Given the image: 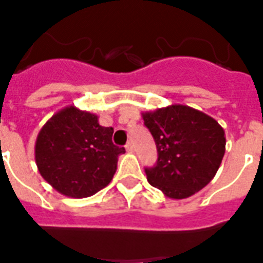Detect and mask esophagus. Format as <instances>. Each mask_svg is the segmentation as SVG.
Listing matches in <instances>:
<instances>
[{
    "label": "esophagus",
    "instance_id": "34e87169",
    "mask_svg": "<svg viewBox=\"0 0 263 263\" xmlns=\"http://www.w3.org/2000/svg\"><path fill=\"white\" fill-rule=\"evenodd\" d=\"M125 149H127V152H131V153L135 150V146H134V142H132V140H129L127 145H125Z\"/></svg>",
    "mask_w": 263,
    "mask_h": 263
}]
</instances>
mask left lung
<instances>
[{
    "label": "left lung",
    "mask_w": 263,
    "mask_h": 263,
    "mask_svg": "<svg viewBox=\"0 0 263 263\" xmlns=\"http://www.w3.org/2000/svg\"><path fill=\"white\" fill-rule=\"evenodd\" d=\"M157 146V164L146 168L149 183L174 200L207 186L225 154L223 128L190 106L171 105L142 113Z\"/></svg>",
    "instance_id": "8db88e82"
}]
</instances>
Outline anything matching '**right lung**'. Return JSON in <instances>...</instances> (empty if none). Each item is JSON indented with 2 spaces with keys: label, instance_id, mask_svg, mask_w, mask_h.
<instances>
[{
  "label": "right lung",
  "instance_id": "obj_1",
  "mask_svg": "<svg viewBox=\"0 0 263 263\" xmlns=\"http://www.w3.org/2000/svg\"><path fill=\"white\" fill-rule=\"evenodd\" d=\"M98 116L67 106L52 116L35 140V164L41 176L67 197H89L113 179L124 147L113 143V128Z\"/></svg>",
  "mask_w": 263,
  "mask_h": 263
}]
</instances>
